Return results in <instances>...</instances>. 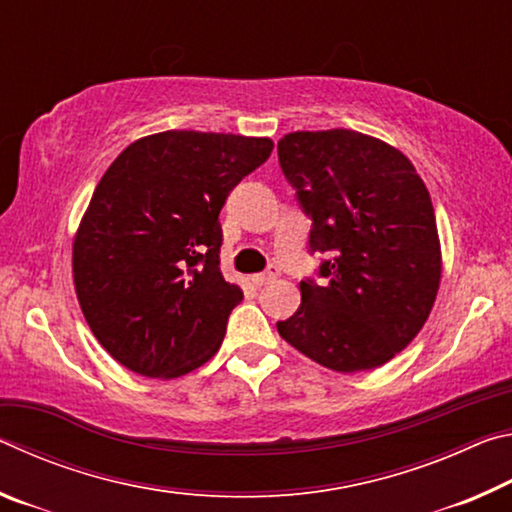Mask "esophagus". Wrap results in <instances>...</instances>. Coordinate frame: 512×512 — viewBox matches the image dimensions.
Segmentation results:
<instances>
[{
  "label": "esophagus",
  "mask_w": 512,
  "mask_h": 512,
  "mask_svg": "<svg viewBox=\"0 0 512 512\" xmlns=\"http://www.w3.org/2000/svg\"><path fill=\"white\" fill-rule=\"evenodd\" d=\"M277 275H280V271H277V268H275V266H268L264 273H257V275H253V282L257 284V287H264V284H268V282H273Z\"/></svg>",
  "instance_id": "esophagus-1"
}]
</instances>
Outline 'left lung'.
<instances>
[{"label": "left lung", "instance_id": "obj_1", "mask_svg": "<svg viewBox=\"0 0 512 512\" xmlns=\"http://www.w3.org/2000/svg\"><path fill=\"white\" fill-rule=\"evenodd\" d=\"M277 155L311 216V253L329 257L277 332L329 370L384 366L418 336L440 287L427 187L402 151L345 128L289 133Z\"/></svg>", "mask_w": 512, "mask_h": 512}]
</instances>
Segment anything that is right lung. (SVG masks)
Instances as JSON below:
<instances>
[{
    "label": "right lung",
    "instance_id": "obj_1",
    "mask_svg": "<svg viewBox=\"0 0 512 512\" xmlns=\"http://www.w3.org/2000/svg\"><path fill=\"white\" fill-rule=\"evenodd\" d=\"M268 137L164 131L103 173L72 246L76 298L112 359L173 379L221 348L244 293L223 280L219 212L268 160Z\"/></svg>",
    "mask_w": 512,
    "mask_h": 512
}]
</instances>
